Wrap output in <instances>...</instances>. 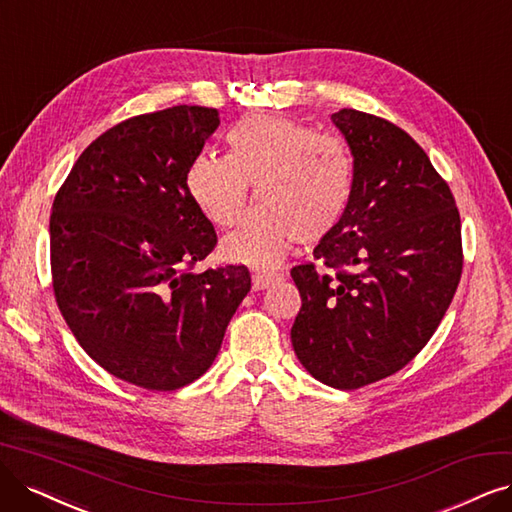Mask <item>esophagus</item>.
Returning a JSON list of instances; mask_svg holds the SVG:
<instances>
[{
    "label": "esophagus",
    "instance_id": "obj_1",
    "mask_svg": "<svg viewBox=\"0 0 512 512\" xmlns=\"http://www.w3.org/2000/svg\"><path fill=\"white\" fill-rule=\"evenodd\" d=\"M282 280V274H274V272H255L253 274V289L261 291V289H268L272 287L274 282Z\"/></svg>",
    "mask_w": 512,
    "mask_h": 512
}]
</instances>
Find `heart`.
I'll return each mask as SVG.
<instances>
[{"mask_svg":"<svg viewBox=\"0 0 512 512\" xmlns=\"http://www.w3.org/2000/svg\"><path fill=\"white\" fill-rule=\"evenodd\" d=\"M225 139L227 156L200 154L185 170L189 200L217 227L234 225L257 187L259 208L221 240L225 259L274 268L295 238L318 242L344 219L354 160L342 139L285 116H249Z\"/></svg>","mask_w":512,"mask_h":512,"instance_id":"b5f03b06","label":"heart"}]
</instances>
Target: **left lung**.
I'll return each mask as SVG.
<instances>
[{"label": "left lung", "instance_id": "left-lung-1", "mask_svg": "<svg viewBox=\"0 0 512 512\" xmlns=\"http://www.w3.org/2000/svg\"><path fill=\"white\" fill-rule=\"evenodd\" d=\"M354 160L344 219L291 276V329L306 371L356 390L403 369L437 331L462 274L460 213L449 185L405 130L371 113L331 116Z\"/></svg>", "mask_w": 512, "mask_h": 512}]
</instances>
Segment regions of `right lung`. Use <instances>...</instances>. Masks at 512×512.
<instances>
[{"label":"right lung","instance_id":"obj_1","mask_svg":"<svg viewBox=\"0 0 512 512\" xmlns=\"http://www.w3.org/2000/svg\"><path fill=\"white\" fill-rule=\"evenodd\" d=\"M219 126L211 107L177 105L109 128L73 164L50 215L56 304L105 371L177 390L213 365L251 291L244 266L189 268L217 244L185 170Z\"/></svg>","mask_w":512,"mask_h":512}]
</instances>
